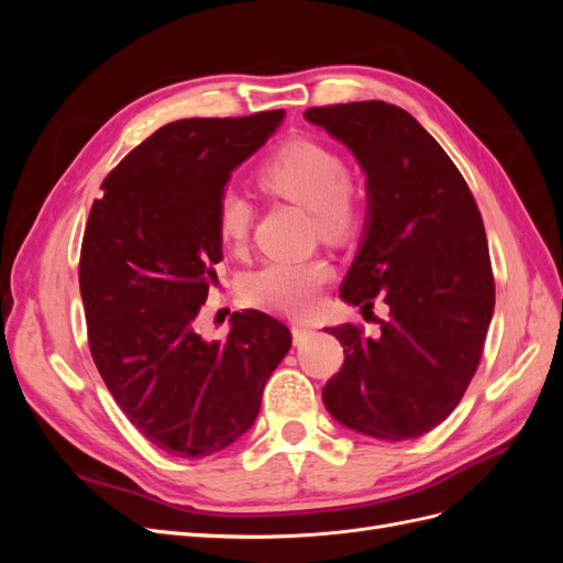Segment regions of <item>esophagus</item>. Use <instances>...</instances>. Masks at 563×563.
I'll use <instances>...</instances> for the list:
<instances>
[{
	"label": "esophagus",
	"mask_w": 563,
	"mask_h": 563,
	"mask_svg": "<svg viewBox=\"0 0 563 563\" xmlns=\"http://www.w3.org/2000/svg\"><path fill=\"white\" fill-rule=\"evenodd\" d=\"M291 331H294L296 343H300V340H305V338L312 333V327H310V323H294Z\"/></svg>",
	"instance_id": "1"
}]
</instances>
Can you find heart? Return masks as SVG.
Masks as SVG:
<instances>
[{"label":"heart","mask_w":563,"mask_h":563,"mask_svg":"<svg viewBox=\"0 0 563 563\" xmlns=\"http://www.w3.org/2000/svg\"><path fill=\"white\" fill-rule=\"evenodd\" d=\"M261 190L294 201L312 216V230L323 240L350 236L362 218V192L338 152L312 139H294L277 147L255 174ZM251 203L225 192L216 209V232L230 251H242L251 232ZM333 275L321 255L305 261H272L244 282V296L263 310L284 317H308L317 310L323 286Z\"/></svg>","instance_id":"1"}]
</instances>
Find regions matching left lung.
I'll return each instance as SVG.
<instances>
[{
    "label": "left lung",
    "instance_id": "obj_1",
    "mask_svg": "<svg viewBox=\"0 0 563 563\" xmlns=\"http://www.w3.org/2000/svg\"><path fill=\"white\" fill-rule=\"evenodd\" d=\"M305 119L343 141L366 172L364 244L340 296L389 317L380 335L329 329L345 362L323 404L345 428L416 439L444 422L482 362L496 305L484 220L457 166L416 119L383 100L310 108Z\"/></svg>",
    "mask_w": 563,
    "mask_h": 563
}]
</instances>
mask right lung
Here are the masks:
<instances>
[{
  "label": "right lung",
  "mask_w": 563,
  "mask_h": 563,
  "mask_svg": "<svg viewBox=\"0 0 563 563\" xmlns=\"http://www.w3.org/2000/svg\"><path fill=\"white\" fill-rule=\"evenodd\" d=\"M284 110L178 119L145 139L100 185L79 253V291L96 368L124 416L176 457L240 439L291 331L258 310L232 314L225 340L195 331L223 261L216 209L232 168Z\"/></svg>",
  "instance_id": "add662e5"
}]
</instances>
